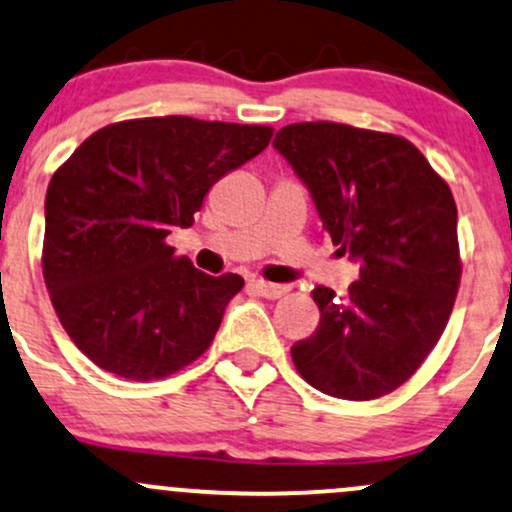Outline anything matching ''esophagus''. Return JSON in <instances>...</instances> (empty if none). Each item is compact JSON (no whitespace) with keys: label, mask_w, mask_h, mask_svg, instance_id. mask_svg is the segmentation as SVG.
Returning a JSON list of instances; mask_svg holds the SVG:
<instances>
[{"label":"esophagus","mask_w":512,"mask_h":512,"mask_svg":"<svg viewBox=\"0 0 512 512\" xmlns=\"http://www.w3.org/2000/svg\"><path fill=\"white\" fill-rule=\"evenodd\" d=\"M250 286L257 291V294L265 296V299H282V296L286 294V289L282 284L265 282V279H252Z\"/></svg>","instance_id":"esophagus-1"}]
</instances>
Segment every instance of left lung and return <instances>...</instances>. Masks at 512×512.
Segmentation results:
<instances>
[{
	"mask_svg": "<svg viewBox=\"0 0 512 512\" xmlns=\"http://www.w3.org/2000/svg\"><path fill=\"white\" fill-rule=\"evenodd\" d=\"M274 148L308 187L338 252L359 262L345 299L328 286L311 291L320 323L291 359L328 396H386L418 372L457 299L462 260L449 184L411 140L347 123H291Z\"/></svg>",
	"mask_w": 512,
	"mask_h": 512,
	"instance_id": "1",
	"label": "left lung"
}]
</instances>
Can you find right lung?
Listing matches in <instances>:
<instances>
[{"mask_svg":"<svg viewBox=\"0 0 512 512\" xmlns=\"http://www.w3.org/2000/svg\"><path fill=\"white\" fill-rule=\"evenodd\" d=\"M269 126L150 116L92 133L48 184L43 279L70 340L104 372L165 379L211 347L243 277L174 255L204 196L260 155Z\"/></svg>","mask_w":512,"mask_h":512,"instance_id":"right-lung-1","label":"right lung"}]
</instances>
